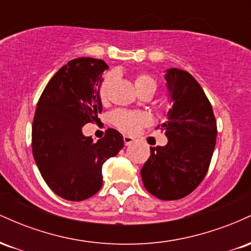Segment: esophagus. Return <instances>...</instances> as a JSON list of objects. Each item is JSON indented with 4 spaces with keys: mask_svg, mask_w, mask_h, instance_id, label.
Wrapping results in <instances>:
<instances>
[{
    "mask_svg": "<svg viewBox=\"0 0 251 251\" xmlns=\"http://www.w3.org/2000/svg\"><path fill=\"white\" fill-rule=\"evenodd\" d=\"M134 142V138L131 137V135H124V143H125L126 146L131 145L132 143Z\"/></svg>",
    "mask_w": 251,
    "mask_h": 251,
    "instance_id": "1",
    "label": "esophagus"
}]
</instances>
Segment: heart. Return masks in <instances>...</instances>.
Returning a JSON list of instances; mask_svg holds the SVG:
<instances>
[{"label": "heart", "instance_id": "b5f03b06", "mask_svg": "<svg viewBox=\"0 0 251 251\" xmlns=\"http://www.w3.org/2000/svg\"><path fill=\"white\" fill-rule=\"evenodd\" d=\"M111 81V75H106L100 83L99 88H98V96H99L100 101L103 103L108 100ZM134 86L137 91L146 87H153L155 89V81L148 74H140L134 79ZM109 120L120 131L126 132V133H134L140 127L148 125L151 119L148 114L143 113V112H129L124 111V109H117V111L112 112L111 116H109Z\"/></svg>", "mask_w": 251, "mask_h": 251}]
</instances>
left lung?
Instances as JSON below:
<instances>
[{
    "mask_svg": "<svg viewBox=\"0 0 251 251\" xmlns=\"http://www.w3.org/2000/svg\"><path fill=\"white\" fill-rule=\"evenodd\" d=\"M165 80L172 107L160 129L169 142L165 146L150 148L151 155L140 175L150 194L175 201L191 194L205 177L217 125L211 103L191 74L170 68Z\"/></svg>",
    "mask_w": 251,
    "mask_h": 251,
    "instance_id": "8db88e82",
    "label": "left lung"
}]
</instances>
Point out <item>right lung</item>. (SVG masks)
Here are the masks:
<instances>
[{"label":"right lung","mask_w":251,"mask_h":251,"mask_svg":"<svg viewBox=\"0 0 251 251\" xmlns=\"http://www.w3.org/2000/svg\"><path fill=\"white\" fill-rule=\"evenodd\" d=\"M107 63L79 57L62 66L37 102L31 127L33 155L51 191L67 201L92 197L102 185V164L124 148V138L109 128L93 142L82 126L99 120L102 103L98 88Z\"/></svg>","instance_id":"obj_1"}]
</instances>
